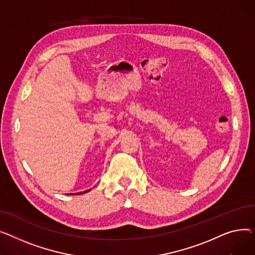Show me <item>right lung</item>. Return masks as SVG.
I'll return each instance as SVG.
<instances>
[{
    "label": "right lung",
    "mask_w": 255,
    "mask_h": 255,
    "mask_svg": "<svg viewBox=\"0 0 255 255\" xmlns=\"http://www.w3.org/2000/svg\"><path fill=\"white\" fill-rule=\"evenodd\" d=\"M91 189H88V190H86V191H83V192H80V193H85V192H87V191H89ZM80 193H75V194H80ZM72 194V193H71ZM74 194V193H73Z\"/></svg>",
    "instance_id": "right-lung-1"
}]
</instances>
